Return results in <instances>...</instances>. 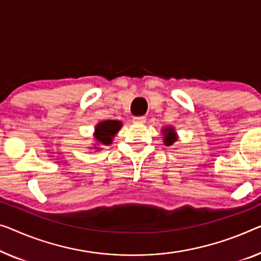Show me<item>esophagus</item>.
Here are the masks:
<instances>
[{
  "label": "esophagus",
  "instance_id": "34e87169",
  "mask_svg": "<svg viewBox=\"0 0 261 261\" xmlns=\"http://www.w3.org/2000/svg\"><path fill=\"white\" fill-rule=\"evenodd\" d=\"M132 123H134V124H144V123H145V117H143V116H141V117H134V118H132Z\"/></svg>",
  "mask_w": 261,
  "mask_h": 261
}]
</instances>
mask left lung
Segmentation results:
<instances>
[{"mask_svg": "<svg viewBox=\"0 0 261 261\" xmlns=\"http://www.w3.org/2000/svg\"><path fill=\"white\" fill-rule=\"evenodd\" d=\"M162 135H163V142H164L165 146H171L173 145L174 143L177 142L178 135L177 131L173 126H165L162 129Z\"/></svg>", "mask_w": 261, "mask_h": 261, "instance_id": "1", "label": "left lung"}]
</instances>
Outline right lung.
<instances>
[{"instance_id":"add662e5","label":"right lung","mask_w":261,"mask_h":261,"mask_svg":"<svg viewBox=\"0 0 261 261\" xmlns=\"http://www.w3.org/2000/svg\"><path fill=\"white\" fill-rule=\"evenodd\" d=\"M122 122L120 120H103V122L97 123L95 126V132H93V141L95 143L92 144L91 149H95L98 151L102 149L100 146H108L112 144L114 137L117 135V132L122 127Z\"/></svg>"}]
</instances>
